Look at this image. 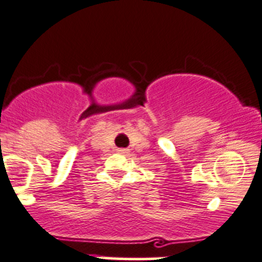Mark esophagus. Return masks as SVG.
<instances>
[{
    "mask_svg": "<svg viewBox=\"0 0 262 262\" xmlns=\"http://www.w3.org/2000/svg\"><path fill=\"white\" fill-rule=\"evenodd\" d=\"M118 151H121V152H123V151H125V150H123V149H118Z\"/></svg>",
    "mask_w": 262,
    "mask_h": 262,
    "instance_id": "1",
    "label": "esophagus"
}]
</instances>
